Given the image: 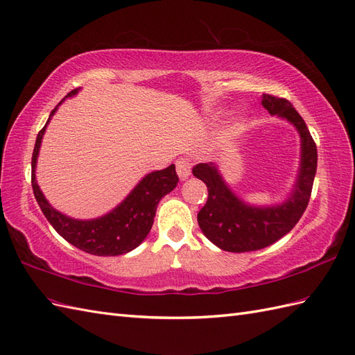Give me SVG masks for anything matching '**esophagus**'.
Listing matches in <instances>:
<instances>
[{"instance_id":"esophagus-1","label":"esophagus","mask_w":355,"mask_h":355,"mask_svg":"<svg viewBox=\"0 0 355 355\" xmlns=\"http://www.w3.org/2000/svg\"><path fill=\"white\" fill-rule=\"evenodd\" d=\"M176 171L180 179H187L189 176V173H191V159L188 157H182L176 161Z\"/></svg>"}]
</instances>
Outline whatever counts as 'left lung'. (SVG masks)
Returning a JSON list of instances; mask_svg holds the SVG:
<instances>
[{
	"label": "left lung",
	"instance_id": "left-lung-1",
	"mask_svg": "<svg viewBox=\"0 0 355 355\" xmlns=\"http://www.w3.org/2000/svg\"><path fill=\"white\" fill-rule=\"evenodd\" d=\"M262 105L295 125L301 135V168L298 182L289 200L282 206L252 207L233 194L223 182L214 162L193 167V175L207 187L206 205L197 214L205 236L224 252H254L274 244L293 229L304 214L312 196L318 166L316 143L304 120L292 103L274 94H263Z\"/></svg>",
	"mask_w": 355,
	"mask_h": 355
}]
</instances>
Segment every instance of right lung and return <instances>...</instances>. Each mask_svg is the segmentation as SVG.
<instances>
[{"label": "right lung", "mask_w": 355, "mask_h": 355, "mask_svg": "<svg viewBox=\"0 0 355 355\" xmlns=\"http://www.w3.org/2000/svg\"><path fill=\"white\" fill-rule=\"evenodd\" d=\"M76 92L78 89L69 92L67 96H72ZM55 110L57 108L51 111L48 122ZM45 128L46 125L40 129L36 144H34L31 158V185L34 197L51 226L67 243L85 253L96 256H119L140 245L152 229L155 211H157L159 200L173 191L179 182L175 166L171 164L167 168L153 171L146 176L134 188V191L125 198L123 203H120V206L107 214L105 217L92 221L72 220L51 207L36 182L34 171H36V161Z\"/></svg>", "instance_id": "1"}]
</instances>
